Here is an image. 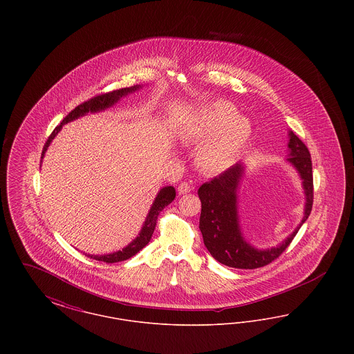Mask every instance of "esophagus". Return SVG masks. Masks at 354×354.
Returning a JSON list of instances; mask_svg holds the SVG:
<instances>
[{"instance_id":"1","label":"esophagus","mask_w":354,"mask_h":354,"mask_svg":"<svg viewBox=\"0 0 354 354\" xmlns=\"http://www.w3.org/2000/svg\"><path fill=\"white\" fill-rule=\"evenodd\" d=\"M194 189V185L192 183H189V182H182L179 187H178V191H179V194H188V192H191Z\"/></svg>"}]
</instances>
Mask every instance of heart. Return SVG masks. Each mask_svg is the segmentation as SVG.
I'll use <instances>...</instances> for the list:
<instances>
[{
	"mask_svg": "<svg viewBox=\"0 0 354 354\" xmlns=\"http://www.w3.org/2000/svg\"><path fill=\"white\" fill-rule=\"evenodd\" d=\"M219 133V138L209 143L199 156L203 167L212 172L231 167L240 158L252 138V126L247 119H239L234 106L216 102L203 111L189 138L207 140Z\"/></svg>",
	"mask_w": 354,
	"mask_h": 354,
	"instance_id": "obj_1",
	"label": "heart"
}]
</instances>
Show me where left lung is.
<instances>
[{
  "label": "left lung",
  "instance_id": "8db88e82",
  "mask_svg": "<svg viewBox=\"0 0 354 354\" xmlns=\"http://www.w3.org/2000/svg\"><path fill=\"white\" fill-rule=\"evenodd\" d=\"M290 156L288 160L300 172L306 195L305 214L301 224L286 241L266 251H257L241 236L237 221L236 188L240 182L243 167L232 166L221 172L219 176L201 185L198 195L202 202L199 228L204 245L215 260L221 264L239 270H256L268 266L286 251L300 227L308 219L313 205V174L312 160L308 147L303 140L292 131L289 133Z\"/></svg>",
  "mask_w": 354,
  "mask_h": 354
}]
</instances>
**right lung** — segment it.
<instances>
[{"instance_id": "add662e5", "label": "right lung", "mask_w": 354, "mask_h": 354, "mask_svg": "<svg viewBox=\"0 0 354 354\" xmlns=\"http://www.w3.org/2000/svg\"><path fill=\"white\" fill-rule=\"evenodd\" d=\"M136 88H139V86H134V87H124V88H119V90H113V91H109V93H101L87 101H84V103L78 104L74 110H71L68 113V115L64 118V120L53 130L50 136L48 138L45 146H44V150H42V156L44 158V153L48 150L49 145H50L51 140L54 139V136L58 134V131L61 130L62 124L68 123L70 120H74V119L78 118V117H82L86 113H95V111H100V110H104L110 106H113L115 102L118 101L119 98H122L123 95L134 91ZM175 199V188L174 187H165L160 189V192L158 194L155 202L152 204L151 209L147 215V219L145 221V225L140 231L139 236L135 239L134 241L131 244H129L124 250L119 251V252L110 253V254H104V256H94V254H87L88 257L94 259V260H98V261H103V263H118V261H123V260H127L130 257H133L134 254L139 252L140 250H143L149 241L151 240L152 234H153V230L156 227V221H158V216L159 214L162 212V209L169 205V203L172 202Z\"/></svg>"}]
</instances>
